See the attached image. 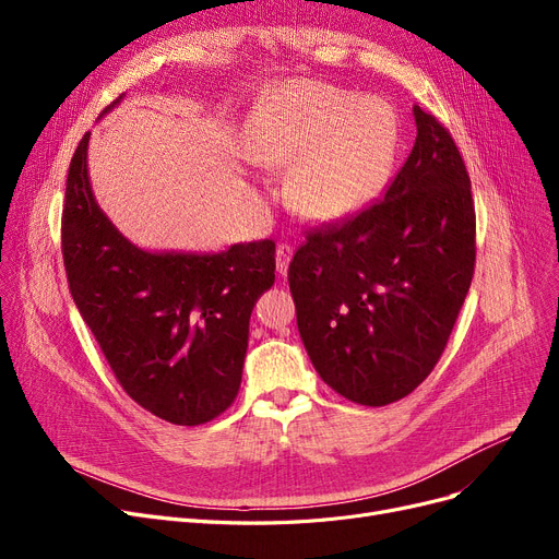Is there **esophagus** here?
Listing matches in <instances>:
<instances>
[{
	"mask_svg": "<svg viewBox=\"0 0 559 559\" xmlns=\"http://www.w3.org/2000/svg\"><path fill=\"white\" fill-rule=\"evenodd\" d=\"M292 245H287V242H281L278 247H276V267H278V274H287V264H289V260H292Z\"/></svg>",
	"mask_w": 559,
	"mask_h": 559,
	"instance_id": "34e87169",
	"label": "esophagus"
}]
</instances>
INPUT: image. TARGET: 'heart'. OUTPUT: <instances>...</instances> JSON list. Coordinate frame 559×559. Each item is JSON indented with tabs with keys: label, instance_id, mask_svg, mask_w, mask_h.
Segmentation results:
<instances>
[{
	"label": "heart",
	"instance_id": "b5f03b06",
	"mask_svg": "<svg viewBox=\"0 0 559 559\" xmlns=\"http://www.w3.org/2000/svg\"><path fill=\"white\" fill-rule=\"evenodd\" d=\"M401 142L396 110L378 97L301 81L264 108L249 144L255 163L292 167L289 194L310 217H340L385 186Z\"/></svg>",
	"mask_w": 559,
	"mask_h": 559
}]
</instances>
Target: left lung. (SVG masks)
<instances>
[{
  "mask_svg": "<svg viewBox=\"0 0 559 559\" xmlns=\"http://www.w3.org/2000/svg\"><path fill=\"white\" fill-rule=\"evenodd\" d=\"M417 140L385 197L306 228L287 281L308 356L340 396L380 407L442 358L476 267L472 181L449 129L415 106Z\"/></svg>",
  "mask_w": 559,
  "mask_h": 559,
  "instance_id": "8db88e82",
  "label": "left lung"
}]
</instances>
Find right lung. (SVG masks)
Returning a JSON list of instances; mask_svg holds the SVG:
<instances>
[{"label":"right lung","instance_id":"right-lung-1","mask_svg":"<svg viewBox=\"0 0 559 559\" xmlns=\"http://www.w3.org/2000/svg\"><path fill=\"white\" fill-rule=\"evenodd\" d=\"M87 140L70 163L61 219L72 299L117 383L146 413L176 426L213 421L240 392L249 317L274 285L276 245L213 255L133 247L93 197Z\"/></svg>","mask_w":559,"mask_h":559}]
</instances>
